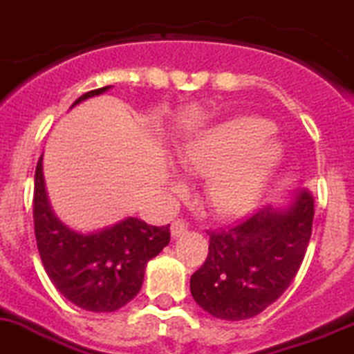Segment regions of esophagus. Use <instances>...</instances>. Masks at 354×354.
Instances as JSON below:
<instances>
[{
    "instance_id": "34e87169",
    "label": "esophagus",
    "mask_w": 354,
    "mask_h": 354,
    "mask_svg": "<svg viewBox=\"0 0 354 354\" xmlns=\"http://www.w3.org/2000/svg\"><path fill=\"white\" fill-rule=\"evenodd\" d=\"M187 228H189V224H187L185 221H174V223L171 224V235H173V239H178V236H181L187 232Z\"/></svg>"
}]
</instances>
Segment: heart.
<instances>
[{
    "label": "heart",
    "instance_id": "obj_1",
    "mask_svg": "<svg viewBox=\"0 0 354 354\" xmlns=\"http://www.w3.org/2000/svg\"><path fill=\"white\" fill-rule=\"evenodd\" d=\"M274 124L258 115H236L203 128L178 153L189 174L207 178L205 198L215 214L241 217L258 207L285 158ZM187 183L174 174L171 190L185 192Z\"/></svg>",
    "mask_w": 354,
    "mask_h": 354
}]
</instances>
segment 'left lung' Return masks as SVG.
Wrapping results in <instances>:
<instances>
[{"instance_id":"left-lung-1","label":"left lung","mask_w":354,"mask_h":354,"mask_svg":"<svg viewBox=\"0 0 354 354\" xmlns=\"http://www.w3.org/2000/svg\"><path fill=\"white\" fill-rule=\"evenodd\" d=\"M313 223V196L297 190L288 203L267 205L232 230L212 233L208 257L190 278L205 312L244 321L272 305L296 278Z\"/></svg>"}]
</instances>
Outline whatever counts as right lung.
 <instances>
[{
  "instance_id": "obj_1",
  "label": "right lung",
  "mask_w": 354,
  "mask_h": 354,
  "mask_svg": "<svg viewBox=\"0 0 354 354\" xmlns=\"http://www.w3.org/2000/svg\"><path fill=\"white\" fill-rule=\"evenodd\" d=\"M109 88L87 92L73 106ZM33 224L49 279L66 299L87 312H115L128 305L142 287L147 262L171 241L169 224L160 228L135 217L88 233L69 228L49 205L42 156L35 169Z\"/></svg>"
}]
</instances>
